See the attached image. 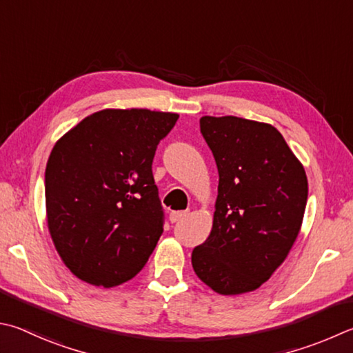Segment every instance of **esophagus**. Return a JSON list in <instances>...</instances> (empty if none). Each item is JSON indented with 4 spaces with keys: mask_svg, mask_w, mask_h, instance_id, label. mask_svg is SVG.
I'll use <instances>...</instances> for the list:
<instances>
[{
    "mask_svg": "<svg viewBox=\"0 0 353 353\" xmlns=\"http://www.w3.org/2000/svg\"><path fill=\"white\" fill-rule=\"evenodd\" d=\"M188 214V211H171L170 213V222L174 223V222H179L181 219H183L185 216Z\"/></svg>",
    "mask_w": 353,
    "mask_h": 353,
    "instance_id": "34e87169",
    "label": "esophagus"
}]
</instances>
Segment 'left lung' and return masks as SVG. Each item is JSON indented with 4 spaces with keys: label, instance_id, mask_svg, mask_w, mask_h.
<instances>
[{
    "label": "left lung",
    "instance_id": "left-lung-1",
    "mask_svg": "<svg viewBox=\"0 0 353 353\" xmlns=\"http://www.w3.org/2000/svg\"><path fill=\"white\" fill-rule=\"evenodd\" d=\"M217 185L213 228L191 254L197 278L221 294L253 292L296 241L307 176L276 128L234 115L201 119Z\"/></svg>",
    "mask_w": 353,
    "mask_h": 353
}]
</instances>
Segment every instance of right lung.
<instances>
[{"instance_id":"right-lung-1","label":"right lung","mask_w":353,"mask_h":353,"mask_svg":"<svg viewBox=\"0 0 353 353\" xmlns=\"http://www.w3.org/2000/svg\"><path fill=\"white\" fill-rule=\"evenodd\" d=\"M177 119L172 112L103 110L55 143L44 174L48 227L77 278L110 288L148 262L163 233L152 159Z\"/></svg>"}]
</instances>
